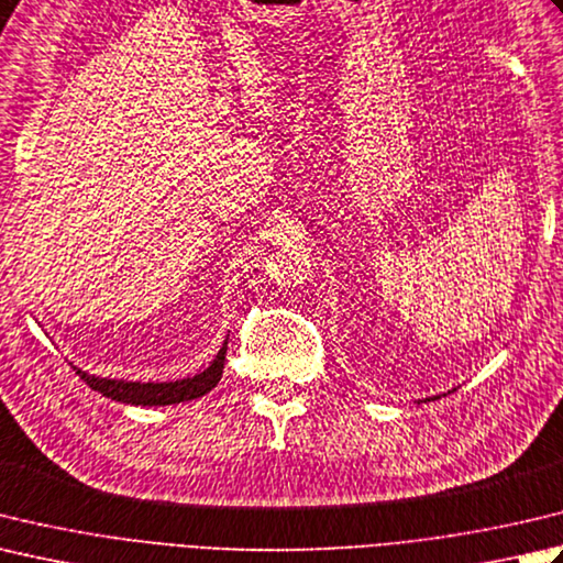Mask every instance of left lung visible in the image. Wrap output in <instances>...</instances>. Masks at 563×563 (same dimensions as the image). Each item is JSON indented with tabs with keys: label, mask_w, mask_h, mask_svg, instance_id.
Instances as JSON below:
<instances>
[{
	"label": "left lung",
	"mask_w": 563,
	"mask_h": 563,
	"mask_svg": "<svg viewBox=\"0 0 563 563\" xmlns=\"http://www.w3.org/2000/svg\"><path fill=\"white\" fill-rule=\"evenodd\" d=\"M427 400H429V398H427ZM427 400H424V402H427ZM432 400H439V398H437V395H434V398H432Z\"/></svg>",
	"instance_id": "obj_1"
}]
</instances>
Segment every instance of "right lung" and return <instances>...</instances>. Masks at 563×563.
I'll return each instance as SVG.
<instances>
[{"instance_id": "1", "label": "right lung", "mask_w": 563, "mask_h": 563, "mask_svg": "<svg viewBox=\"0 0 563 563\" xmlns=\"http://www.w3.org/2000/svg\"><path fill=\"white\" fill-rule=\"evenodd\" d=\"M229 339V336H227ZM224 339L222 349L214 356V361L200 373L195 376H187L180 380H124V378H102V376H92L82 368H77V376H80L92 390L107 395L117 402H126V405H143V407H161V405H178V402H190L202 398L212 388H217V383L222 380L224 373V361H227V344L229 341Z\"/></svg>"}]
</instances>
